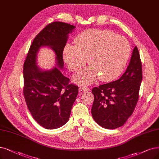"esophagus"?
Segmentation results:
<instances>
[{
    "mask_svg": "<svg viewBox=\"0 0 159 159\" xmlns=\"http://www.w3.org/2000/svg\"><path fill=\"white\" fill-rule=\"evenodd\" d=\"M80 90L83 91H89L90 89L87 87H86V86H82L80 88Z\"/></svg>",
    "mask_w": 159,
    "mask_h": 159,
    "instance_id": "obj_1",
    "label": "esophagus"
}]
</instances>
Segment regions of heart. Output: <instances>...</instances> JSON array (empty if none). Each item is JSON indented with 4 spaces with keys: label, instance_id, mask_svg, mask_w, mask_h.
Instances as JSON below:
<instances>
[{
    "label": "heart",
    "instance_id": "heart-1",
    "mask_svg": "<svg viewBox=\"0 0 159 159\" xmlns=\"http://www.w3.org/2000/svg\"><path fill=\"white\" fill-rule=\"evenodd\" d=\"M66 43L62 52L64 61L72 72H78L87 62L90 65L76 74L74 81L89 84L98 78L111 81L123 72L130 54L128 40L108 30L91 29L82 32Z\"/></svg>",
    "mask_w": 159,
    "mask_h": 159
}]
</instances>
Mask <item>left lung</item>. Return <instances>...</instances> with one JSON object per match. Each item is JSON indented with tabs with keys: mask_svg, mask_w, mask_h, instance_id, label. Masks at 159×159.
<instances>
[{
	"mask_svg": "<svg viewBox=\"0 0 159 159\" xmlns=\"http://www.w3.org/2000/svg\"><path fill=\"white\" fill-rule=\"evenodd\" d=\"M142 80V61L135 46L129 65L121 77L92 89L94 98L91 113L95 121L107 129L123 126L134 111Z\"/></svg>",
	"mask_w": 159,
	"mask_h": 159,
	"instance_id": "obj_1",
	"label": "left lung"
}]
</instances>
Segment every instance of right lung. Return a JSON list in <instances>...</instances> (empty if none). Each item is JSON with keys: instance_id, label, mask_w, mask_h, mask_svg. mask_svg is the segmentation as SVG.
Here are the masks:
<instances>
[{"instance_id": "right-lung-1", "label": "right lung", "mask_w": 159, "mask_h": 159, "mask_svg": "<svg viewBox=\"0 0 159 159\" xmlns=\"http://www.w3.org/2000/svg\"><path fill=\"white\" fill-rule=\"evenodd\" d=\"M75 26L55 21L48 24L34 39L23 65V95L27 108L40 126L55 129L67 123L78 94V87L70 84L57 67L43 71L36 66V54L42 46L52 48L59 68L64 65L62 52L68 34Z\"/></svg>"}]
</instances>
